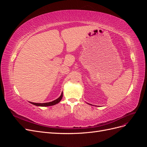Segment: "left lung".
<instances>
[{"mask_svg": "<svg viewBox=\"0 0 147 147\" xmlns=\"http://www.w3.org/2000/svg\"><path fill=\"white\" fill-rule=\"evenodd\" d=\"M90 105H91V104H90Z\"/></svg>", "mask_w": 147, "mask_h": 147, "instance_id": "left-lung-1", "label": "left lung"}]
</instances>
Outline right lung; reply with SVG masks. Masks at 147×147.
<instances>
[{
  "mask_svg": "<svg viewBox=\"0 0 147 147\" xmlns=\"http://www.w3.org/2000/svg\"><path fill=\"white\" fill-rule=\"evenodd\" d=\"M63 93L62 92L61 96L57 98V99L53 100L52 102H46V103H34V102H29L30 104H32L34 105H36V106H39V107H48V106H51V105H56L57 104H58L59 102L61 100L62 98H63Z\"/></svg>",
  "mask_w": 147,
  "mask_h": 147,
  "instance_id": "1",
  "label": "right lung"
}]
</instances>
